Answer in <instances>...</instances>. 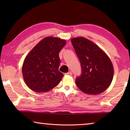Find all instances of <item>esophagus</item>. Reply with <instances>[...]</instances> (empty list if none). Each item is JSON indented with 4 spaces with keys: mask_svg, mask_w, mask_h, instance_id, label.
I'll list each match as a JSON object with an SVG mask.
<instances>
[{
    "mask_svg": "<svg viewBox=\"0 0 130 130\" xmlns=\"http://www.w3.org/2000/svg\"><path fill=\"white\" fill-rule=\"evenodd\" d=\"M65 74H66V75H69V76H71L72 74V72H68V73H65Z\"/></svg>",
    "mask_w": 130,
    "mask_h": 130,
    "instance_id": "esophagus-1",
    "label": "esophagus"
}]
</instances>
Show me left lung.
Listing matches in <instances>:
<instances>
[{
    "instance_id": "left-lung-1",
    "label": "left lung",
    "mask_w": 130,
    "mask_h": 130,
    "mask_svg": "<svg viewBox=\"0 0 130 130\" xmlns=\"http://www.w3.org/2000/svg\"><path fill=\"white\" fill-rule=\"evenodd\" d=\"M80 61L82 72L76 84L81 91L96 95L106 90L113 76V65L103 50L89 39L82 37L71 39Z\"/></svg>"
}]
</instances>
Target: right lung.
<instances>
[{
    "label": "right lung",
    "mask_w": 130,
    "mask_h": 130,
    "mask_svg": "<svg viewBox=\"0 0 130 130\" xmlns=\"http://www.w3.org/2000/svg\"><path fill=\"white\" fill-rule=\"evenodd\" d=\"M65 44L64 39L47 37L28 53L22 65V74L30 89L45 92L60 83L63 75L58 70L59 53Z\"/></svg>",
    "instance_id": "1"
}]
</instances>
